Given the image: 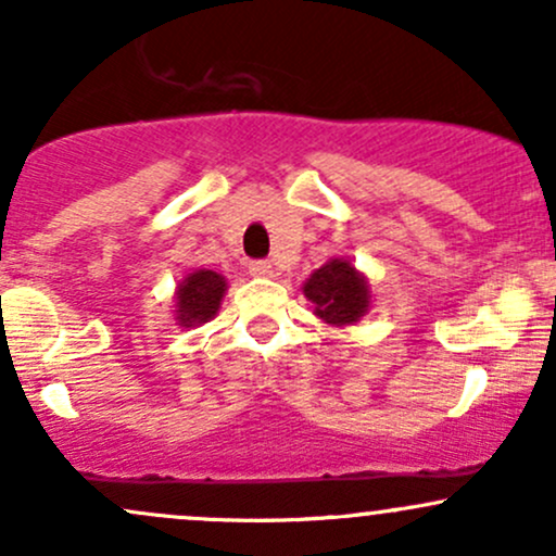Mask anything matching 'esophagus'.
Returning a JSON list of instances; mask_svg holds the SVG:
<instances>
[{"label": "esophagus", "instance_id": "1", "mask_svg": "<svg viewBox=\"0 0 556 556\" xmlns=\"http://www.w3.org/2000/svg\"><path fill=\"white\" fill-rule=\"evenodd\" d=\"M248 271H251L253 277H274V266L269 261H251V264H248Z\"/></svg>", "mask_w": 556, "mask_h": 556}]
</instances>
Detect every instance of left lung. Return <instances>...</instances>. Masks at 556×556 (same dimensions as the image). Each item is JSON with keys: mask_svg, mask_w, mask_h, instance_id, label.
<instances>
[{"mask_svg": "<svg viewBox=\"0 0 556 556\" xmlns=\"http://www.w3.org/2000/svg\"><path fill=\"white\" fill-rule=\"evenodd\" d=\"M303 295L314 303V314L331 327L361 321L371 305L366 277L344 258H331L311 274L303 285Z\"/></svg>", "mask_w": 556, "mask_h": 556, "instance_id": "8db88e82", "label": "left lung"}]
</instances>
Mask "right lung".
I'll return each instance as SVG.
<instances>
[{"label": "right lung", "mask_w": 556, "mask_h": 556, "mask_svg": "<svg viewBox=\"0 0 556 556\" xmlns=\"http://www.w3.org/2000/svg\"><path fill=\"white\" fill-rule=\"evenodd\" d=\"M227 292V279L212 269H198L177 285L175 321L190 329L212 321Z\"/></svg>", "instance_id": "obj_1"}]
</instances>
